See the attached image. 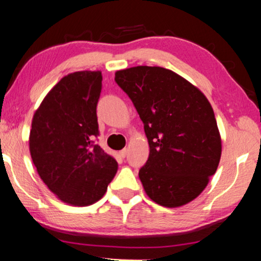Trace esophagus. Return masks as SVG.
I'll return each instance as SVG.
<instances>
[{
  "mask_svg": "<svg viewBox=\"0 0 261 261\" xmlns=\"http://www.w3.org/2000/svg\"><path fill=\"white\" fill-rule=\"evenodd\" d=\"M127 152H128V149H127V148H125V149H122V150L120 151V156L122 157V159H125V157H126V155H127Z\"/></svg>",
  "mask_w": 261,
  "mask_h": 261,
  "instance_id": "esophagus-1",
  "label": "esophagus"
}]
</instances>
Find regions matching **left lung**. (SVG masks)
I'll list each match as a JSON object with an SVG mask.
<instances>
[{"label": "left lung", "instance_id": "8db88e82", "mask_svg": "<svg viewBox=\"0 0 261 261\" xmlns=\"http://www.w3.org/2000/svg\"><path fill=\"white\" fill-rule=\"evenodd\" d=\"M144 125L150 152L139 171L149 198L164 207L195 199L216 172L221 138L203 93L172 70L139 66L115 72Z\"/></svg>", "mask_w": 261, "mask_h": 261}]
</instances>
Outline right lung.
<instances>
[{"label":"right lung","mask_w":261,"mask_h":261,"mask_svg":"<svg viewBox=\"0 0 261 261\" xmlns=\"http://www.w3.org/2000/svg\"><path fill=\"white\" fill-rule=\"evenodd\" d=\"M100 71H76L55 85L33 115L30 152L42 181L61 201L89 206L102 198L118 163L98 146Z\"/></svg>","instance_id":"obj_1"}]
</instances>
